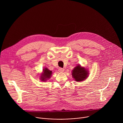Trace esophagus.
<instances>
[{"instance_id": "1", "label": "esophagus", "mask_w": 123, "mask_h": 123, "mask_svg": "<svg viewBox=\"0 0 123 123\" xmlns=\"http://www.w3.org/2000/svg\"><path fill=\"white\" fill-rule=\"evenodd\" d=\"M59 72H63L64 71V70L62 68H59Z\"/></svg>"}]
</instances>
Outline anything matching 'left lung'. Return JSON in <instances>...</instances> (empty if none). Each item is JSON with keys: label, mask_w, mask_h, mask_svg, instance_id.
<instances>
[{"label": "left lung", "mask_w": 123, "mask_h": 123, "mask_svg": "<svg viewBox=\"0 0 123 123\" xmlns=\"http://www.w3.org/2000/svg\"><path fill=\"white\" fill-rule=\"evenodd\" d=\"M89 71L85 67L81 66L80 64L77 65L71 71V75L74 80L77 82H80L87 79L89 75Z\"/></svg>", "instance_id": "obj_1"}]
</instances>
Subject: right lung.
I'll list each match as a JSON object with an SVG mask.
<instances>
[{"label": "right lung", "instance_id": "obj_1", "mask_svg": "<svg viewBox=\"0 0 123 123\" xmlns=\"http://www.w3.org/2000/svg\"><path fill=\"white\" fill-rule=\"evenodd\" d=\"M53 72L49 70L47 68H44L43 70V72L40 74V79L42 81H46L50 79L52 76Z\"/></svg>", "mask_w": 123, "mask_h": 123}]
</instances>
